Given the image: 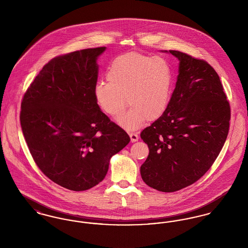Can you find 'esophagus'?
<instances>
[{"instance_id":"34e87169","label":"esophagus","mask_w":248,"mask_h":248,"mask_svg":"<svg viewBox=\"0 0 248 248\" xmlns=\"http://www.w3.org/2000/svg\"><path fill=\"white\" fill-rule=\"evenodd\" d=\"M129 137L132 142H136L139 140V135H137L135 133H130Z\"/></svg>"}]
</instances>
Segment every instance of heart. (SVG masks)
Returning a JSON list of instances; mask_svg holds the SVG:
<instances>
[{
    "label": "heart",
    "mask_w": 248,
    "mask_h": 248,
    "mask_svg": "<svg viewBox=\"0 0 248 248\" xmlns=\"http://www.w3.org/2000/svg\"><path fill=\"white\" fill-rule=\"evenodd\" d=\"M106 79L108 83L95 84L94 99L110 116L119 115L128 102L131 108L117 118L124 129H139L146 120L160 118L168 108L173 72L165 59L137 52L121 55L108 65Z\"/></svg>",
    "instance_id": "b5f03b06"
}]
</instances>
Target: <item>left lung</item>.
<instances>
[{
    "instance_id": "8db88e82",
    "label": "left lung",
    "mask_w": 248,
    "mask_h": 248,
    "mask_svg": "<svg viewBox=\"0 0 248 248\" xmlns=\"http://www.w3.org/2000/svg\"><path fill=\"white\" fill-rule=\"evenodd\" d=\"M179 60L175 90L165 113L140 133L150 153L140 167L151 188L173 192L196 182L218 156L231 108L217 73L204 60L169 50Z\"/></svg>"
}]
</instances>
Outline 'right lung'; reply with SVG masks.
Here are the masks:
<instances>
[{"label":"right lung","instance_id":"1","mask_svg":"<svg viewBox=\"0 0 248 248\" xmlns=\"http://www.w3.org/2000/svg\"><path fill=\"white\" fill-rule=\"evenodd\" d=\"M105 50L83 49L50 60L21 103V128L36 165L71 190L101 182L110 158L130 141L94 99L96 59Z\"/></svg>","mask_w":248,"mask_h":248}]
</instances>
